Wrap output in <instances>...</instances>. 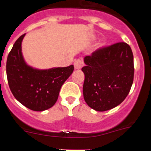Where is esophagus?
I'll return each instance as SVG.
<instances>
[{"label":"esophagus","instance_id":"34e87169","mask_svg":"<svg viewBox=\"0 0 151 151\" xmlns=\"http://www.w3.org/2000/svg\"><path fill=\"white\" fill-rule=\"evenodd\" d=\"M83 66H84V63L82 60H76L74 62V67L75 69H77V70L81 69Z\"/></svg>","mask_w":151,"mask_h":151}]
</instances>
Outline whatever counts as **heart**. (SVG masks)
<instances>
[{
  "instance_id": "1",
  "label": "heart",
  "mask_w": 151,
  "mask_h": 151,
  "mask_svg": "<svg viewBox=\"0 0 151 151\" xmlns=\"http://www.w3.org/2000/svg\"><path fill=\"white\" fill-rule=\"evenodd\" d=\"M105 45V42H102V43L101 44V45H100V46L101 47H104Z\"/></svg>"
}]
</instances>
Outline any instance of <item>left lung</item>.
Returning <instances> with one entry per match:
<instances>
[{
  "instance_id": "1",
  "label": "left lung",
  "mask_w": 151,
  "mask_h": 151,
  "mask_svg": "<svg viewBox=\"0 0 151 151\" xmlns=\"http://www.w3.org/2000/svg\"><path fill=\"white\" fill-rule=\"evenodd\" d=\"M133 54L124 42L99 49L84 58L83 96L96 111L119 105L129 94L134 78Z\"/></svg>"
}]
</instances>
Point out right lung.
<instances>
[{"label":"right lung","instance_id":"obj_1","mask_svg":"<svg viewBox=\"0 0 151 151\" xmlns=\"http://www.w3.org/2000/svg\"><path fill=\"white\" fill-rule=\"evenodd\" d=\"M25 35L17 40L7 57L8 84L13 96L22 105L34 111H44L55 104L60 90L74 66L41 69L29 66L22 52Z\"/></svg>","mask_w":151,"mask_h":151}]
</instances>
